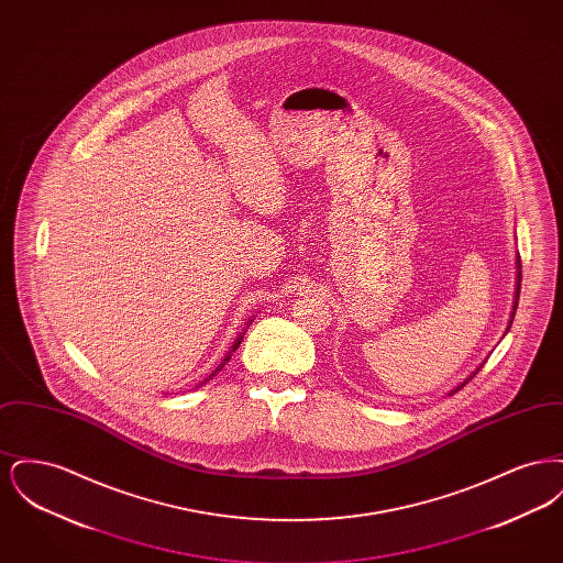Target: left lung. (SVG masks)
I'll use <instances>...</instances> for the list:
<instances>
[{"label":"left lung","instance_id":"1","mask_svg":"<svg viewBox=\"0 0 563 563\" xmlns=\"http://www.w3.org/2000/svg\"><path fill=\"white\" fill-rule=\"evenodd\" d=\"M519 289H521V262H519V274H517V295H515V306H512L515 310H517V301H519ZM515 310H512V317H515ZM473 375H477V372H475ZM473 375H471L468 379H473ZM468 379H466V382H468ZM466 382H464V384H466ZM464 384H460V386H457L455 390H452L450 395H454V393H457L460 388H464Z\"/></svg>","mask_w":563,"mask_h":563}]
</instances>
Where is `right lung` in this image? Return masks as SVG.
Returning <instances> with one entry per match:
<instances>
[{
	"label": "right lung",
	"mask_w": 563,
	"mask_h": 563,
	"mask_svg": "<svg viewBox=\"0 0 563 563\" xmlns=\"http://www.w3.org/2000/svg\"><path fill=\"white\" fill-rule=\"evenodd\" d=\"M241 340L242 338H239V340H236V344H234V350L239 349V346H241ZM225 361H228V358H225ZM223 365H225V363H223ZM223 365H221V367H223ZM221 367H219V369H221ZM219 369H217V372H219Z\"/></svg>",
	"instance_id": "right-lung-1"
}]
</instances>
